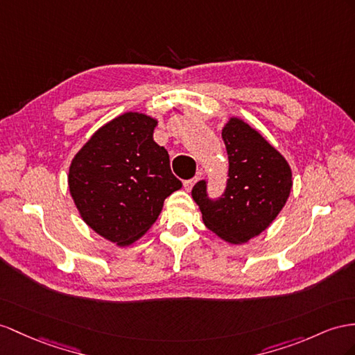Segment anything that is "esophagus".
<instances>
[{"label":"esophagus","instance_id":"1","mask_svg":"<svg viewBox=\"0 0 355 355\" xmlns=\"http://www.w3.org/2000/svg\"><path fill=\"white\" fill-rule=\"evenodd\" d=\"M195 183H196V178H193V180H187V181H184V183H183V187H184V190H186V192H190V190H192V189H193Z\"/></svg>","mask_w":355,"mask_h":355}]
</instances>
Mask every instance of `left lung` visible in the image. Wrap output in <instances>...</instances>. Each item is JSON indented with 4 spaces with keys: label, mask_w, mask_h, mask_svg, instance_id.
<instances>
[{
    "label": "left lung",
    "mask_w": 355,
    "mask_h": 355,
    "mask_svg": "<svg viewBox=\"0 0 355 355\" xmlns=\"http://www.w3.org/2000/svg\"><path fill=\"white\" fill-rule=\"evenodd\" d=\"M222 138L230 159L223 198L210 201L205 181L195 184L192 198L208 230L226 243L244 244L264 232L285 207L293 171L261 132L240 116H228Z\"/></svg>",
    "instance_id": "1"
}]
</instances>
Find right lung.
<instances>
[{
    "instance_id": "right-lung-1",
    "label": "right lung",
    "mask_w": 355,
    "mask_h": 355,
    "mask_svg": "<svg viewBox=\"0 0 355 355\" xmlns=\"http://www.w3.org/2000/svg\"><path fill=\"white\" fill-rule=\"evenodd\" d=\"M157 118L124 112L91 135L71 159L67 183L80 219L100 237L127 248L157 220L181 189L169 154L154 141Z\"/></svg>"
}]
</instances>
